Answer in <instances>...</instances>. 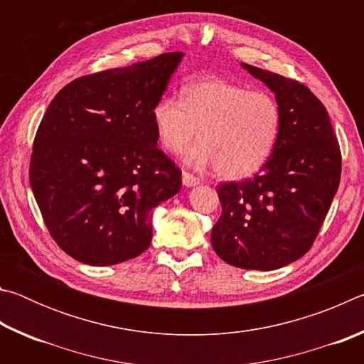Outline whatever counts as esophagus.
Here are the masks:
<instances>
[{"mask_svg": "<svg viewBox=\"0 0 364 364\" xmlns=\"http://www.w3.org/2000/svg\"><path fill=\"white\" fill-rule=\"evenodd\" d=\"M181 180H183V186H186V188L197 186V184L200 183V181H199V178H196L194 175H191L189 171H183Z\"/></svg>", "mask_w": 364, "mask_h": 364, "instance_id": "esophagus-1", "label": "esophagus"}]
</instances>
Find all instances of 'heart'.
<instances>
[{"instance_id": "heart-1", "label": "heart", "mask_w": 364, "mask_h": 364, "mask_svg": "<svg viewBox=\"0 0 364 364\" xmlns=\"http://www.w3.org/2000/svg\"><path fill=\"white\" fill-rule=\"evenodd\" d=\"M151 115L167 152H180L197 130L199 141L184 152V162L200 168L215 165L225 180L257 173L273 154L282 125L273 95L213 77L184 86L181 100L162 96Z\"/></svg>"}]
</instances>
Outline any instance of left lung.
<instances>
[{"mask_svg": "<svg viewBox=\"0 0 364 364\" xmlns=\"http://www.w3.org/2000/svg\"><path fill=\"white\" fill-rule=\"evenodd\" d=\"M241 65L273 91L282 125L255 176L217 188L221 217L212 247L232 267L269 271L310 250L337 193L342 157L328 110L305 85Z\"/></svg>", "mask_w": 364, "mask_h": 364, "instance_id": "1", "label": "left lung"}]
</instances>
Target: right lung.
I'll return each instance as SVG.
<instances>
[{"instance_id": "add662e5", "label": "right lung", "mask_w": 364, "mask_h": 364, "mask_svg": "<svg viewBox=\"0 0 364 364\" xmlns=\"http://www.w3.org/2000/svg\"><path fill=\"white\" fill-rule=\"evenodd\" d=\"M183 53L73 80L36 132L30 186L54 241L75 260L109 267L149 247L152 208L181 189L157 147L152 107Z\"/></svg>"}]
</instances>
